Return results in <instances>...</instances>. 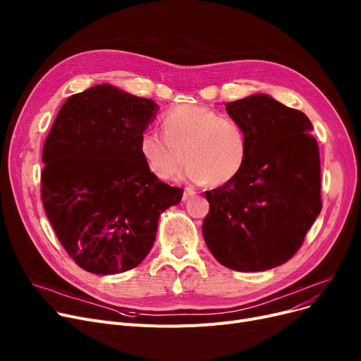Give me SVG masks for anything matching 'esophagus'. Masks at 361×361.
I'll return each mask as SVG.
<instances>
[{
	"mask_svg": "<svg viewBox=\"0 0 361 361\" xmlns=\"http://www.w3.org/2000/svg\"><path fill=\"white\" fill-rule=\"evenodd\" d=\"M196 195V190L193 187H185L184 188V193H183V200H187L188 197H192Z\"/></svg>",
	"mask_w": 361,
	"mask_h": 361,
	"instance_id": "esophagus-1",
	"label": "esophagus"
}]
</instances>
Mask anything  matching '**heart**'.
<instances>
[{"mask_svg": "<svg viewBox=\"0 0 361 361\" xmlns=\"http://www.w3.org/2000/svg\"><path fill=\"white\" fill-rule=\"evenodd\" d=\"M162 130H145L139 139L142 159L161 180H173L187 162L188 180L219 187L234 181L247 164L244 128L212 108H169L162 116Z\"/></svg>", "mask_w": 361, "mask_h": 361, "instance_id": "heart-1", "label": "heart"}]
</instances>
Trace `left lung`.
Segmentation results:
<instances>
[{
  "label": "left lung",
  "instance_id": "8db88e82",
  "mask_svg": "<svg viewBox=\"0 0 361 361\" xmlns=\"http://www.w3.org/2000/svg\"><path fill=\"white\" fill-rule=\"evenodd\" d=\"M245 131L249 159L231 183L204 192L203 238L233 271H268L288 262L322 211L320 157L312 123L268 94L225 104Z\"/></svg>",
  "mask_w": 361,
  "mask_h": 361
}]
</instances>
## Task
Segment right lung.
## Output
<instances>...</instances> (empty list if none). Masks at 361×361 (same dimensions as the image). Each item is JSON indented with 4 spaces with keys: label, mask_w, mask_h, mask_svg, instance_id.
Instances as JSON below:
<instances>
[{
    "label": "right lung",
    "mask_w": 361,
    "mask_h": 361,
    "mask_svg": "<svg viewBox=\"0 0 361 361\" xmlns=\"http://www.w3.org/2000/svg\"><path fill=\"white\" fill-rule=\"evenodd\" d=\"M157 111L152 99L98 85L71 94L45 139V214L68 256L90 274L136 268L155 243L161 214L183 197L139 154Z\"/></svg>",
    "instance_id": "obj_1"
}]
</instances>
